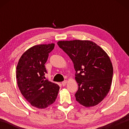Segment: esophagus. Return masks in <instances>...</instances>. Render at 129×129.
I'll return each instance as SVG.
<instances>
[{"label": "esophagus", "mask_w": 129, "mask_h": 129, "mask_svg": "<svg viewBox=\"0 0 129 129\" xmlns=\"http://www.w3.org/2000/svg\"><path fill=\"white\" fill-rule=\"evenodd\" d=\"M67 81H63L62 82V85L63 86H64L65 85L67 84Z\"/></svg>", "instance_id": "34e87169"}]
</instances>
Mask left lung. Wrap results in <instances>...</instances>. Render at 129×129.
Returning <instances> with one entry per match:
<instances>
[{
	"instance_id": "obj_1",
	"label": "left lung",
	"mask_w": 129,
	"mask_h": 129,
	"mask_svg": "<svg viewBox=\"0 0 129 129\" xmlns=\"http://www.w3.org/2000/svg\"><path fill=\"white\" fill-rule=\"evenodd\" d=\"M57 44L73 62L78 85L76 101L85 107L97 105L112 85L113 68L108 54L89 40L59 41Z\"/></svg>"
}]
</instances>
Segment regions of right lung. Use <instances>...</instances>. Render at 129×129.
<instances>
[{"label": "right lung", "mask_w": 129, "mask_h": 129, "mask_svg": "<svg viewBox=\"0 0 129 129\" xmlns=\"http://www.w3.org/2000/svg\"><path fill=\"white\" fill-rule=\"evenodd\" d=\"M54 44L36 45L21 56L16 67V80L21 93L32 106L44 109L56 101L60 87L44 80V64Z\"/></svg>", "instance_id": "1"}]
</instances>
